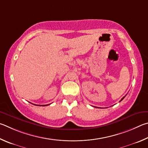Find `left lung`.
Returning a JSON list of instances; mask_svg holds the SVG:
<instances>
[{
    "label": "left lung",
    "instance_id": "8db88e82",
    "mask_svg": "<svg viewBox=\"0 0 148 148\" xmlns=\"http://www.w3.org/2000/svg\"><path fill=\"white\" fill-rule=\"evenodd\" d=\"M125 96H126V95H125V96H124V97H123L122 98V99H121V101H122V100H123V99H124V98H125Z\"/></svg>",
    "mask_w": 148,
    "mask_h": 148
}]
</instances>
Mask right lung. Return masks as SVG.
<instances>
[{
  "instance_id": "1",
  "label": "right lung",
  "mask_w": 148,
  "mask_h": 148,
  "mask_svg": "<svg viewBox=\"0 0 148 148\" xmlns=\"http://www.w3.org/2000/svg\"><path fill=\"white\" fill-rule=\"evenodd\" d=\"M48 105H36V106H43V107H44V106H47Z\"/></svg>"
}]
</instances>
